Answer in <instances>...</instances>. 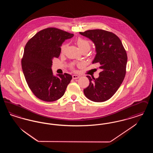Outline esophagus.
<instances>
[{
	"label": "esophagus",
	"mask_w": 153,
	"mask_h": 153,
	"mask_svg": "<svg viewBox=\"0 0 153 153\" xmlns=\"http://www.w3.org/2000/svg\"><path fill=\"white\" fill-rule=\"evenodd\" d=\"M72 78H73V79H77L79 78V76L76 75V74H73V76H72Z\"/></svg>",
	"instance_id": "esophagus-1"
}]
</instances>
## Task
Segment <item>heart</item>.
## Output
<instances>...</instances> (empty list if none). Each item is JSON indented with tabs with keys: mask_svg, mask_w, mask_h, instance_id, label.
Listing matches in <instances>:
<instances>
[{
	"mask_svg": "<svg viewBox=\"0 0 153 153\" xmlns=\"http://www.w3.org/2000/svg\"><path fill=\"white\" fill-rule=\"evenodd\" d=\"M77 44L81 51L85 49L88 50L89 51V50L90 49V48H91L90 42L85 39H84L82 38H79L77 39ZM66 48V44H64L61 47V53H64L65 51Z\"/></svg>",
	"mask_w": 153,
	"mask_h": 153,
	"instance_id": "heart-1",
	"label": "heart"
}]
</instances>
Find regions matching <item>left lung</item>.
Instances as JSON below:
<instances>
[{
	"mask_svg": "<svg viewBox=\"0 0 153 153\" xmlns=\"http://www.w3.org/2000/svg\"><path fill=\"white\" fill-rule=\"evenodd\" d=\"M80 34L95 44L96 54L92 63L99 64L102 69L97 79L87 76L89 84L84 89V95L93 102H105L116 93L124 79L127 62L126 51L119 38L112 32L89 30Z\"/></svg>",
	"mask_w": 153,
	"mask_h": 153,
	"instance_id": "left-lung-1",
	"label": "left lung"
}]
</instances>
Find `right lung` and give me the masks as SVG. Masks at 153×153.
<instances>
[{
	"mask_svg": "<svg viewBox=\"0 0 153 153\" xmlns=\"http://www.w3.org/2000/svg\"><path fill=\"white\" fill-rule=\"evenodd\" d=\"M74 34L54 27L38 32L27 42L21 61L22 71L34 95L45 102H54L64 95L72 77L53 74L52 60L58 58L61 46Z\"/></svg>",
	"mask_w": 153,
	"mask_h": 153,
	"instance_id": "add662e5",
	"label": "right lung"
}]
</instances>
